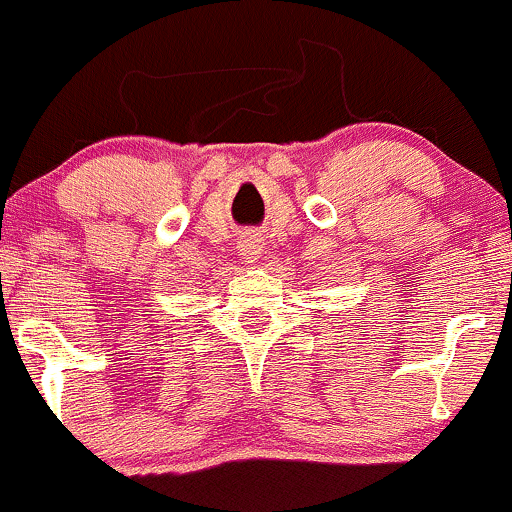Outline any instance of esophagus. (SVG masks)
<instances>
[{"label":"esophagus","mask_w":512,"mask_h":512,"mask_svg":"<svg viewBox=\"0 0 512 512\" xmlns=\"http://www.w3.org/2000/svg\"><path fill=\"white\" fill-rule=\"evenodd\" d=\"M262 250H264V243L257 233H248V236H243L238 240V252H240V257H243V262L252 264L255 260H260Z\"/></svg>","instance_id":"obj_1"}]
</instances>
